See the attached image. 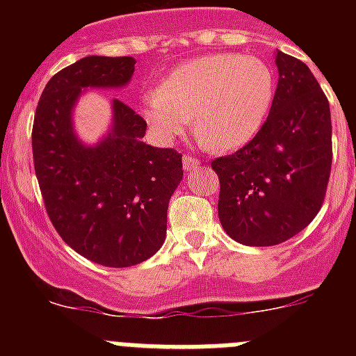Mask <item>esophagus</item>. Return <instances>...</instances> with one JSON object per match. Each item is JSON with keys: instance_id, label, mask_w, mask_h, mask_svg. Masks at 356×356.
Returning <instances> with one entry per match:
<instances>
[{"instance_id": "esophagus-1", "label": "esophagus", "mask_w": 356, "mask_h": 356, "mask_svg": "<svg viewBox=\"0 0 356 356\" xmlns=\"http://www.w3.org/2000/svg\"><path fill=\"white\" fill-rule=\"evenodd\" d=\"M201 160H197L193 155H184V169L185 171H193V169L200 168Z\"/></svg>"}]
</instances>
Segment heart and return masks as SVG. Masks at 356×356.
I'll return each instance as SVG.
<instances>
[{
  "mask_svg": "<svg viewBox=\"0 0 356 356\" xmlns=\"http://www.w3.org/2000/svg\"><path fill=\"white\" fill-rule=\"evenodd\" d=\"M273 94L271 67L257 56L205 55L172 69L143 99V115L163 140L184 134L193 119L205 146L237 149L259 134Z\"/></svg>",
  "mask_w": 356,
  "mask_h": 356,
  "instance_id": "b5f03b06",
  "label": "heart"
}]
</instances>
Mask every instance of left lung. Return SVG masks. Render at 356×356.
<instances>
[{"mask_svg":"<svg viewBox=\"0 0 356 356\" xmlns=\"http://www.w3.org/2000/svg\"><path fill=\"white\" fill-rule=\"evenodd\" d=\"M276 65L278 87L259 134L210 162L222 228L244 246H276L307 228L332 172L328 97L305 62L276 51Z\"/></svg>","mask_w":356,"mask_h":356,"instance_id":"8db88e82","label":"left lung"}]
</instances>
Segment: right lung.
I'll list each match as a JSON object with an SVG mask.
<instances>
[{"mask_svg": "<svg viewBox=\"0 0 356 356\" xmlns=\"http://www.w3.org/2000/svg\"><path fill=\"white\" fill-rule=\"evenodd\" d=\"M131 56H85L58 71L35 110L31 149L44 207L64 242L105 267H130L160 250L168 207L184 178L181 153L143 143L146 121L114 99V128L96 147L76 140L71 108L83 87H121Z\"/></svg>", "mask_w": 356, "mask_h": 356, "instance_id": "add662e5", "label": "right lung"}]
</instances>
